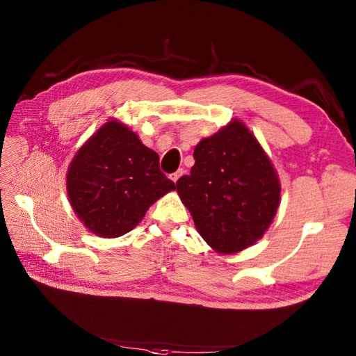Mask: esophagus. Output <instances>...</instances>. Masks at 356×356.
I'll return each mask as SVG.
<instances>
[{
	"mask_svg": "<svg viewBox=\"0 0 356 356\" xmlns=\"http://www.w3.org/2000/svg\"><path fill=\"white\" fill-rule=\"evenodd\" d=\"M182 174H184V170H179V171H176V172H172V174H171V176H170V179L172 180V182H174V184H176V182H177V180L180 179V176H182Z\"/></svg>",
	"mask_w": 356,
	"mask_h": 356,
	"instance_id": "esophagus-1",
	"label": "esophagus"
}]
</instances>
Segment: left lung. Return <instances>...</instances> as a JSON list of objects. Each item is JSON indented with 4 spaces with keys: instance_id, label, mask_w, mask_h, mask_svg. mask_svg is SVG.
Instances as JSON below:
<instances>
[{
    "instance_id": "left-lung-1",
    "label": "left lung",
    "mask_w": 356,
    "mask_h": 356,
    "mask_svg": "<svg viewBox=\"0 0 356 356\" xmlns=\"http://www.w3.org/2000/svg\"><path fill=\"white\" fill-rule=\"evenodd\" d=\"M194 161L176 186L195 229L218 254L252 246L274 220L282 195L266 151L245 122L232 119L195 145Z\"/></svg>"
}]
</instances>
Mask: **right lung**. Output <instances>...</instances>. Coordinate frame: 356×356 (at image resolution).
I'll return each instance as SVG.
<instances>
[{"instance_id":"1","label":"right lung","mask_w":356,"mask_h":356,"mask_svg":"<svg viewBox=\"0 0 356 356\" xmlns=\"http://www.w3.org/2000/svg\"><path fill=\"white\" fill-rule=\"evenodd\" d=\"M174 190V182L159 170L156 151L118 119H108L90 136L67 170L74 214L104 238L130 232L156 200Z\"/></svg>"}]
</instances>
